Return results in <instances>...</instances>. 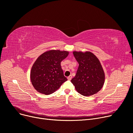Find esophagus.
<instances>
[{
	"mask_svg": "<svg viewBox=\"0 0 133 133\" xmlns=\"http://www.w3.org/2000/svg\"><path fill=\"white\" fill-rule=\"evenodd\" d=\"M67 78H68V79L69 81H70V80H71V79H72V76H71V75H70L69 77H68Z\"/></svg>",
	"mask_w": 133,
	"mask_h": 133,
	"instance_id": "1",
	"label": "esophagus"
}]
</instances>
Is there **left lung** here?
<instances>
[{
  "label": "left lung",
  "mask_w": 133,
  "mask_h": 133,
  "mask_svg": "<svg viewBox=\"0 0 133 133\" xmlns=\"http://www.w3.org/2000/svg\"><path fill=\"white\" fill-rule=\"evenodd\" d=\"M79 64L74 78L71 80L76 91L89 97L98 92L103 88L105 76L98 58L90 51H73Z\"/></svg>",
  "instance_id": "left-lung-1"
}]
</instances>
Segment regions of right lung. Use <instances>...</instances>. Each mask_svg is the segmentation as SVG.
Wrapping results in <instances>:
<instances>
[{"mask_svg": "<svg viewBox=\"0 0 133 133\" xmlns=\"http://www.w3.org/2000/svg\"><path fill=\"white\" fill-rule=\"evenodd\" d=\"M69 55V51L50 50L39 56L30 71V81L39 93L49 95L57 90L67 81L64 76L61 62Z\"/></svg>", "mask_w": 133, "mask_h": 133, "instance_id": "add662e5", "label": "right lung"}]
</instances>
